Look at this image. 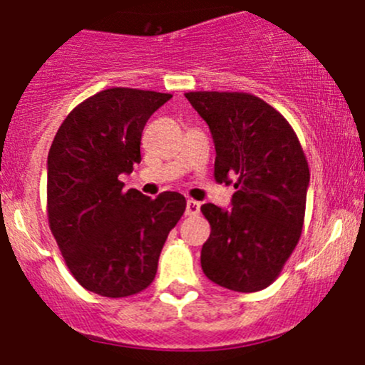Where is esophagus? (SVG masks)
I'll list each match as a JSON object with an SVG mask.
<instances>
[{"label": "esophagus", "mask_w": 365, "mask_h": 365, "mask_svg": "<svg viewBox=\"0 0 365 365\" xmlns=\"http://www.w3.org/2000/svg\"><path fill=\"white\" fill-rule=\"evenodd\" d=\"M201 210V203H197V201L194 200H189L187 201V206H185V215H197Z\"/></svg>", "instance_id": "1"}]
</instances>
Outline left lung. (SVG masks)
I'll use <instances>...</instances> for the list:
<instances>
[{
    "label": "left lung",
    "instance_id": "left-lung-1",
    "mask_svg": "<svg viewBox=\"0 0 365 365\" xmlns=\"http://www.w3.org/2000/svg\"><path fill=\"white\" fill-rule=\"evenodd\" d=\"M215 145L219 183H233L231 208L206 203L212 233L201 268L215 284L252 293L277 279L297 247L305 215L309 165L295 130L281 113L249 93H185Z\"/></svg>",
    "mask_w": 365,
    "mask_h": 365
}]
</instances>
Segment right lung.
Returning <instances> with one entry per match:
<instances>
[{
    "label": "right lung",
    "instance_id": "add662e5",
    "mask_svg": "<svg viewBox=\"0 0 365 365\" xmlns=\"http://www.w3.org/2000/svg\"><path fill=\"white\" fill-rule=\"evenodd\" d=\"M171 97L109 88L72 109L54 135L47 157L49 227L88 292L121 298L148 288L165 238L185 212L182 194L152 200L120 182L141 162L148 118Z\"/></svg>",
    "mask_w": 365,
    "mask_h": 365
}]
</instances>
